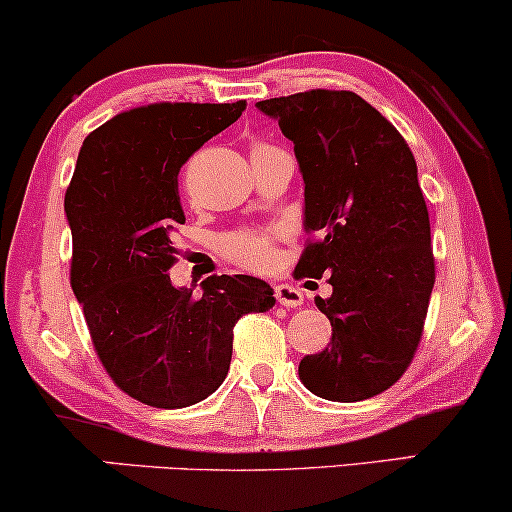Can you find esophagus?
Segmentation results:
<instances>
[{
  "label": "esophagus",
  "instance_id": "34e87169",
  "mask_svg": "<svg viewBox=\"0 0 512 512\" xmlns=\"http://www.w3.org/2000/svg\"><path fill=\"white\" fill-rule=\"evenodd\" d=\"M275 299H277V304H280V306L296 308V306L304 304V292L292 287V285H277L275 287Z\"/></svg>",
  "mask_w": 512,
  "mask_h": 512
}]
</instances>
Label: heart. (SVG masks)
I'll return each mask as SVG.
<instances>
[{
	"label": "heart",
	"instance_id": "b5f03b06",
	"mask_svg": "<svg viewBox=\"0 0 512 512\" xmlns=\"http://www.w3.org/2000/svg\"><path fill=\"white\" fill-rule=\"evenodd\" d=\"M266 147H273V144L256 142L251 149ZM277 237H280L277 230H254V227H246V230L227 232V235L220 237L218 249L223 258L239 268L268 270L275 263Z\"/></svg>",
	"mask_w": 512,
	"mask_h": 512
}]
</instances>
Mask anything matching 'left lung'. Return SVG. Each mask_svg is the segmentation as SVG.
<instances>
[{
	"label": "left lung",
	"instance_id": "1",
	"mask_svg": "<svg viewBox=\"0 0 512 512\" xmlns=\"http://www.w3.org/2000/svg\"><path fill=\"white\" fill-rule=\"evenodd\" d=\"M256 106L277 118L304 173L311 237L294 277L332 285L330 299H315L332 344L304 356L299 377L327 401L370 399L413 363L434 287L413 151L356 92L308 90Z\"/></svg>",
	"mask_w": 512,
	"mask_h": 512
}]
</instances>
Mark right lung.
I'll return each mask as SVG.
<instances>
[{
    "label": "right lung",
    "mask_w": 512,
    "mask_h": 512,
    "mask_svg": "<svg viewBox=\"0 0 512 512\" xmlns=\"http://www.w3.org/2000/svg\"><path fill=\"white\" fill-rule=\"evenodd\" d=\"M246 102H156L123 111L82 142L66 189L71 287L94 351L118 389L154 408H185L223 384L246 313L275 306L270 285L211 275L175 289L173 230L185 225L178 173L242 116Z\"/></svg>",
    "instance_id": "1"
}]
</instances>
